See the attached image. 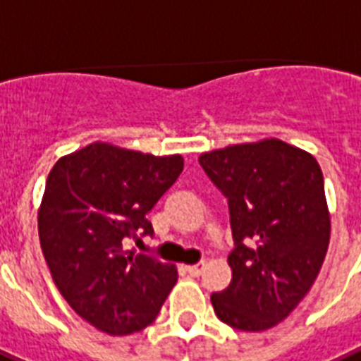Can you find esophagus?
Wrapping results in <instances>:
<instances>
[{
  "label": "esophagus",
  "mask_w": 361,
  "mask_h": 361,
  "mask_svg": "<svg viewBox=\"0 0 361 361\" xmlns=\"http://www.w3.org/2000/svg\"><path fill=\"white\" fill-rule=\"evenodd\" d=\"M203 269H205V262H200V264L188 265V267H186V271H188L192 276H200L201 273H203Z\"/></svg>",
  "instance_id": "1"
}]
</instances>
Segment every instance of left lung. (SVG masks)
<instances>
[{"label":"left lung","mask_w":361,"mask_h":361,"mask_svg":"<svg viewBox=\"0 0 361 361\" xmlns=\"http://www.w3.org/2000/svg\"><path fill=\"white\" fill-rule=\"evenodd\" d=\"M200 166L228 197L235 243L230 286L211 295L214 312L241 331L273 328L305 298L328 252L322 169L281 139L205 152Z\"/></svg>","instance_id":"left-lung-1"}]
</instances>
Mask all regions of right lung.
<instances>
[{
    "mask_svg": "<svg viewBox=\"0 0 361 361\" xmlns=\"http://www.w3.org/2000/svg\"><path fill=\"white\" fill-rule=\"evenodd\" d=\"M183 167L180 154L92 142L50 169L39 207V241L60 294L94 328L109 335L147 328L175 286V265L126 250V243L152 237L147 214Z\"/></svg>",
    "mask_w": 361,
    "mask_h": 361,
    "instance_id": "right-lung-1",
    "label": "right lung"
}]
</instances>
